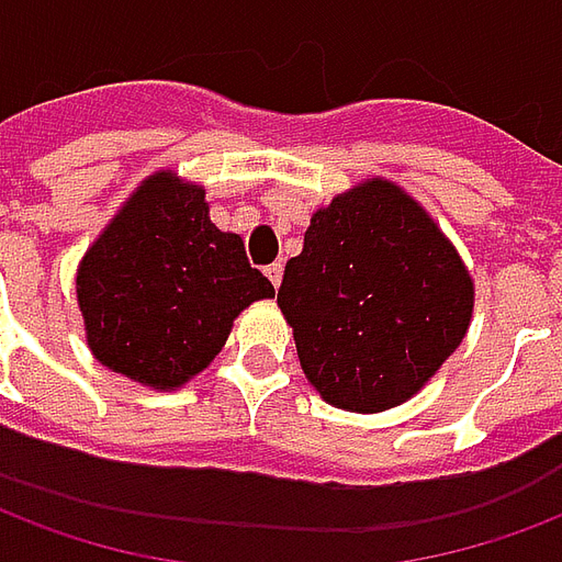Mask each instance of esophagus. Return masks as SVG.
Wrapping results in <instances>:
<instances>
[{
    "label": "esophagus",
    "instance_id": "esophagus-1",
    "mask_svg": "<svg viewBox=\"0 0 562 562\" xmlns=\"http://www.w3.org/2000/svg\"><path fill=\"white\" fill-rule=\"evenodd\" d=\"M265 273H268V280L273 282V289H280V282H282V261H273V265H268V268H265Z\"/></svg>",
    "mask_w": 562,
    "mask_h": 562
}]
</instances>
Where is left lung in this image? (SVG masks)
Segmentation results:
<instances>
[{
  "instance_id": "left-lung-1",
  "label": "left lung",
  "mask_w": 562,
  "mask_h": 562,
  "mask_svg": "<svg viewBox=\"0 0 562 562\" xmlns=\"http://www.w3.org/2000/svg\"><path fill=\"white\" fill-rule=\"evenodd\" d=\"M277 303L315 390L375 414L414 396L459 348L473 282L429 214L372 178L315 211Z\"/></svg>"
}]
</instances>
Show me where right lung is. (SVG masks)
Instances as JSON below:
<instances>
[{
  "label": "right lung",
  "mask_w": 562,
  "mask_h": 562,
  "mask_svg": "<svg viewBox=\"0 0 562 562\" xmlns=\"http://www.w3.org/2000/svg\"><path fill=\"white\" fill-rule=\"evenodd\" d=\"M270 294L244 240L211 223L205 190L169 172L133 193L77 270L91 355L157 390L202 372L240 310Z\"/></svg>",
  "instance_id": "add662e5"
}]
</instances>
